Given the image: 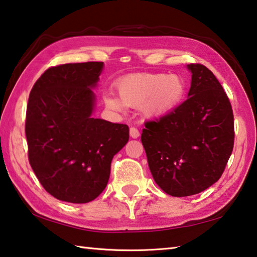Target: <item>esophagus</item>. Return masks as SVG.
Listing matches in <instances>:
<instances>
[{"label": "esophagus", "instance_id": "1", "mask_svg": "<svg viewBox=\"0 0 257 257\" xmlns=\"http://www.w3.org/2000/svg\"><path fill=\"white\" fill-rule=\"evenodd\" d=\"M129 133H130V137H132V138H138L139 135H141V133H139V130L137 128H135V127L130 128Z\"/></svg>", "mask_w": 257, "mask_h": 257}]
</instances>
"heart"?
Masks as SVG:
<instances>
[{"label":"heart","instance_id":"1","mask_svg":"<svg viewBox=\"0 0 257 257\" xmlns=\"http://www.w3.org/2000/svg\"><path fill=\"white\" fill-rule=\"evenodd\" d=\"M118 96H104L105 105L113 111L142 107L149 118L168 114L181 103L186 93L184 78L165 73H134L120 79L116 84Z\"/></svg>","mask_w":257,"mask_h":257}]
</instances>
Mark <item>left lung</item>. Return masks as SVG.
I'll list each match as a JSON object with an SVG mask.
<instances>
[{
  "instance_id": "left-lung-1",
  "label": "left lung",
  "mask_w": 257,
  "mask_h": 257,
  "mask_svg": "<svg viewBox=\"0 0 257 257\" xmlns=\"http://www.w3.org/2000/svg\"><path fill=\"white\" fill-rule=\"evenodd\" d=\"M191 72L188 98L142 133L152 176L164 193L185 197L220 179L232 153L233 113L227 94L211 70L198 63Z\"/></svg>"
}]
</instances>
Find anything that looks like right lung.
Listing matches in <instances>:
<instances>
[{
  "label": "right lung",
  "instance_id": "add662e5",
  "mask_svg": "<svg viewBox=\"0 0 257 257\" xmlns=\"http://www.w3.org/2000/svg\"><path fill=\"white\" fill-rule=\"evenodd\" d=\"M103 62L52 67L35 82L26 113L28 159L42 186L63 202H92L105 189L127 124L92 116Z\"/></svg>",
  "mask_w": 257,
  "mask_h": 257
}]
</instances>
